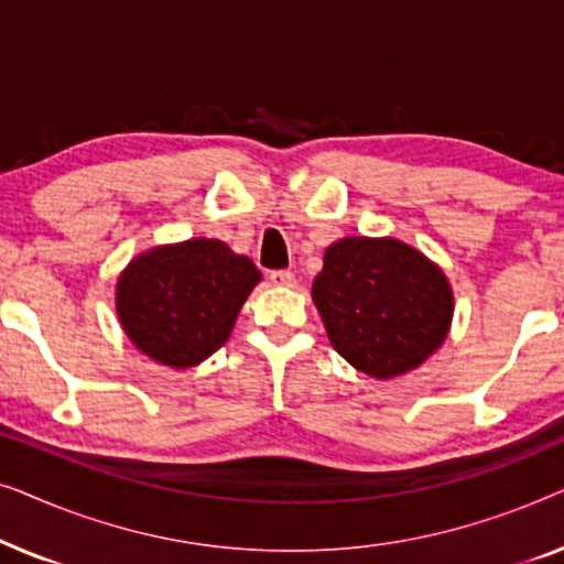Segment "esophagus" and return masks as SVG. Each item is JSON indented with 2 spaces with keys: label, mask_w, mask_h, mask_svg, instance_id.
I'll use <instances>...</instances> for the list:
<instances>
[{
  "label": "esophagus",
  "mask_w": 564,
  "mask_h": 564,
  "mask_svg": "<svg viewBox=\"0 0 564 564\" xmlns=\"http://www.w3.org/2000/svg\"><path fill=\"white\" fill-rule=\"evenodd\" d=\"M269 280H272V284H276V288H295V274H292L290 269H280V272H272V274H269Z\"/></svg>",
  "instance_id": "esophagus-1"
}]
</instances>
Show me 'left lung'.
I'll list each match as a JSON object with an SVG mask.
<instances>
[{
  "mask_svg": "<svg viewBox=\"0 0 564 564\" xmlns=\"http://www.w3.org/2000/svg\"><path fill=\"white\" fill-rule=\"evenodd\" d=\"M313 303L334 349L377 380L423 365L454 313L449 280L434 261L395 238L365 236L328 246Z\"/></svg>",
  "mask_w": 564,
  "mask_h": 564,
  "instance_id": "obj_1",
  "label": "left lung"
}]
</instances>
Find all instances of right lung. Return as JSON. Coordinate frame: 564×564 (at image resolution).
<instances>
[{
    "label": "right lung",
    "mask_w": 564,
    "mask_h": 564,
    "mask_svg": "<svg viewBox=\"0 0 564 564\" xmlns=\"http://www.w3.org/2000/svg\"><path fill=\"white\" fill-rule=\"evenodd\" d=\"M261 272L218 238L156 246L118 280V318L130 341L159 365L187 369L228 341Z\"/></svg>",
    "instance_id": "obj_1"
}]
</instances>
